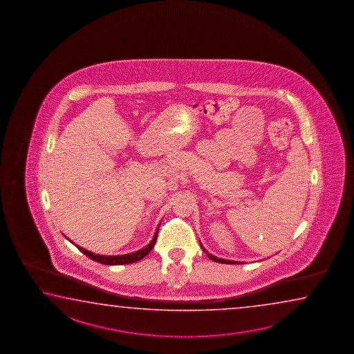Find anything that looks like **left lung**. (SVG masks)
<instances>
[{
  "label": "left lung",
  "instance_id": "8db88e82",
  "mask_svg": "<svg viewBox=\"0 0 354 354\" xmlns=\"http://www.w3.org/2000/svg\"><path fill=\"white\" fill-rule=\"evenodd\" d=\"M201 246H202L203 252L208 255V258H209L210 260H213V261H218V263H221V264H243V263H240V261H233V260H225V259L216 258L214 255H212V254L207 252L202 244H201Z\"/></svg>",
  "mask_w": 354,
  "mask_h": 354
}]
</instances>
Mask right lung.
Wrapping results in <instances>:
<instances>
[{
    "instance_id": "obj_1",
    "label": "right lung",
    "mask_w": 354,
    "mask_h": 354,
    "mask_svg": "<svg viewBox=\"0 0 354 354\" xmlns=\"http://www.w3.org/2000/svg\"><path fill=\"white\" fill-rule=\"evenodd\" d=\"M157 233H158V228L156 229V233L153 235V238L150 241V244L140 249L138 252H131V254H124V255H99V254H94V252L86 250L82 246L75 245L78 248L80 252L85 254L88 258L93 259L96 263H100V264L105 265H124V264H132V263H136L138 260L144 259L149 252L152 250V248L155 245L157 239ZM74 244V243H73Z\"/></svg>"
}]
</instances>
